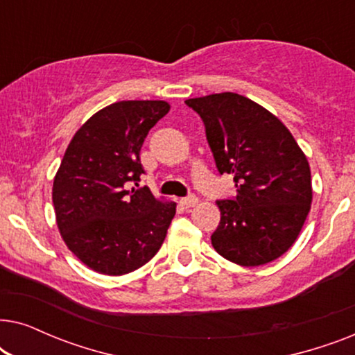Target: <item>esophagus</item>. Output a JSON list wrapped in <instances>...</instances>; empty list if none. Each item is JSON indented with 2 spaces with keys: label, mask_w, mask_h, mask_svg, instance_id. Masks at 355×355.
Wrapping results in <instances>:
<instances>
[{
  "label": "esophagus",
  "mask_w": 355,
  "mask_h": 355,
  "mask_svg": "<svg viewBox=\"0 0 355 355\" xmlns=\"http://www.w3.org/2000/svg\"><path fill=\"white\" fill-rule=\"evenodd\" d=\"M197 203H198V198L196 196H189V197L182 198V200H181V205L184 208H192V207H196Z\"/></svg>",
  "instance_id": "obj_1"
}]
</instances>
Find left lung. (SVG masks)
I'll return each mask as SVG.
<instances>
[{"label": "left lung", "mask_w": 355, "mask_h": 355, "mask_svg": "<svg viewBox=\"0 0 355 355\" xmlns=\"http://www.w3.org/2000/svg\"><path fill=\"white\" fill-rule=\"evenodd\" d=\"M186 105L205 124L218 171L236 182V197L216 202L211 245L232 263H270L294 244L310 211L307 158L288 128L245 96L225 92Z\"/></svg>", "instance_id": "left-lung-1"}]
</instances>
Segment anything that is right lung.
Segmentation results:
<instances>
[{
  "label": "right lung",
  "mask_w": 355,
  "mask_h": 355,
  "mask_svg": "<svg viewBox=\"0 0 355 355\" xmlns=\"http://www.w3.org/2000/svg\"><path fill=\"white\" fill-rule=\"evenodd\" d=\"M169 111L162 100L118 101L77 130L53 182L56 223L69 250L98 273L119 276L152 260L176 215L139 186L140 148Z\"/></svg>",
  "instance_id": "1"
}]
</instances>
